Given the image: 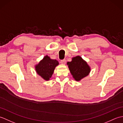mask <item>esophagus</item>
I'll return each instance as SVG.
<instances>
[{
	"label": "esophagus",
	"instance_id": "obj_1",
	"mask_svg": "<svg viewBox=\"0 0 123 123\" xmlns=\"http://www.w3.org/2000/svg\"><path fill=\"white\" fill-rule=\"evenodd\" d=\"M61 63L62 64H66V60H65V59L61 60Z\"/></svg>",
	"mask_w": 123,
	"mask_h": 123
}]
</instances>
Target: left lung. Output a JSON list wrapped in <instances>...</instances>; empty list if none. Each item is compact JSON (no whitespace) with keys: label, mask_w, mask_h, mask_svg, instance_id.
Segmentation results:
<instances>
[{"label":"left lung","mask_w":123,"mask_h":123,"mask_svg":"<svg viewBox=\"0 0 123 123\" xmlns=\"http://www.w3.org/2000/svg\"><path fill=\"white\" fill-rule=\"evenodd\" d=\"M70 71L75 80L79 81L89 74L90 68L87 62L80 56L74 57L71 62H68Z\"/></svg>","instance_id":"8db88e82"}]
</instances>
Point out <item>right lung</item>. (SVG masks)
Segmentation results:
<instances>
[{"label":"right lung","instance_id":"right-lung-1","mask_svg":"<svg viewBox=\"0 0 123 123\" xmlns=\"http://www.w3.org/2000/svg\"><path fill=\"white\" fill-rule=\"evenodd\" d=\"M59 62L56 60L51 59L48 55H46L35 66L36 73L43 79L48 81L51 78L54 70Z\"/></svg>","mask_w":123,"mask_h":123}]
</instances>
